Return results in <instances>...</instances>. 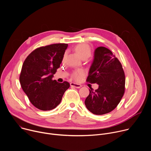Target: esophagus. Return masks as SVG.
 <instances>
[{"mask_svg":"<svg viewBox=\"0 0 151 151\" xmlns=\"http://www.w3.org/2000/svg\"><path fill=\"white\" fill-rule=\"evenodd\" d=\"M70 86L72 87H74L76 88H79L81 87V85L78 84V83H73V82H71L70 83Z\"/></svg>","mask_w":151,"mask_h":151,"instance_id":"1","label":"esophagus"}]
</instances>
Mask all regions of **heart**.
<instances>
[{
    "label": "heart",
    "mask_w": 151,
    "mask_h": 151,
    "mask_svg": "<svg viewBox=\"0 0 151 151\" xmlns=\"http://www.w3.org/2000/svg\"><path fill=\"white\" fill-rule=\"evenodd\" d=\"M74 50L79 55V56L83 60L88 59L92 54L91 47H90V45L87 44H85V43H81V44H77L75 47ZM83 73L84 72L82 70H75L72 72L71 75V78L75 81H79L82 79Z\"/></svg>",
    "instance_id": "b5f03b06"
}]
</instances>
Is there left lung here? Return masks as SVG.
I'll use <instances>...</instances> for the list:
<instances>
[{
  "mask_svg": "<svg viewBox=\"0 0 151 151\" xmlns=\"http://www.w3.org/2000/svg\"><path fill=\"white\" fill-rule=\"evenodd\" d=\"M87 81L99 84V88L89 90L85 104L95 115H104L116 108L125 93V77L122 64L111 50L98 47Z\"/></svg>",
  "mask_w": 151,
  "mask_h": 151,
  "instance_id": "1",
  "label": "left lung"
}]
</instances>
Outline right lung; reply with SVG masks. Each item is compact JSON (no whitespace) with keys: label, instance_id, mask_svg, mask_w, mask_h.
I'll return each instance as SVG.
<instances>
[{"label":"right lung","instance_id":"1","mask_svg":"<svg viewBox=\"0 0 151 151\" xmlns=\"http://www.w3.org/2000/svg\"><path fill=\"white\" fill-rule=\"evenodd\" d=\"M68 47V44L60 43L37 48L23 63L19 75L21 88L32 104L40 110L55 108L70 87L67 81L58 83L52 79Z\"/></svg>","mask_w":151,"mask_h":151}]
</instances>
